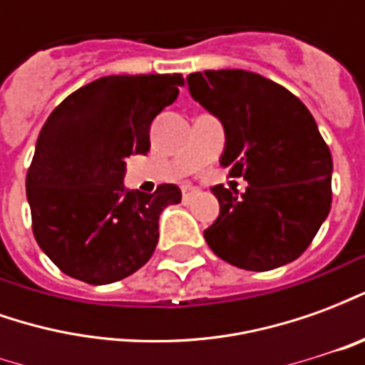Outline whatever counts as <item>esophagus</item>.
<instances>
[{
	"label": "esophagus",
	"mask_w": 365,
	"mask_h": 365,
	"mask_svg": "<svg viewBox=\"0 0 365 365\" xmlns=\"http://www.w3.org/2000/svg\"><path fill=\"white\" fill-rule=\"evenodd\" d=\"M199 193L197 187H193V185H183L182 187V197L183 201H191V199L195 197Z\"/></svg>",
	"instance_id": "34e87169"
}]
</instances>
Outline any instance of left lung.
Segmentation results:
<instances>
[{"mask_svg":"<svg viewBox=\"0 0 365 365\" xmlns=\"http://www.w3.org/2000/svg\"><path fill=\"white\" fill-rule=\"evenodd\" d=\"M187 88L222 123L221 166L248 182L240 197L211 190L221 213L203 232L209 248L250 272L297 260L332 201V156L313 115L283 86L246 70L195 72Z\"/></svg>","mask_w":365,"mask_h":365,"instance_id":"8db88e82","label":"left lung"}]
</instances>
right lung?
Returning a JSON list of instances; mask_svg holds the SVG:
<instances>
[{
  "instance_id": "obj_1",
  "label": "right lung",
  "mask_w": 365,
  "mask_h": 365,
  "mask_svg": "<svg viewBox=\"0 0 365 365\" xmlns=\"http://www.w3.org/2000/svg\"><path fill=\"white\" fill-rule=\"evenodd\" d=\"M180 86L182 74L105 76L68 96L41 128L27 172L33 235L70 277L105 285L150 260L160 213L182 191H128L125 160L150 150L152 120Z\"/></svg>"
}]
</instances>
